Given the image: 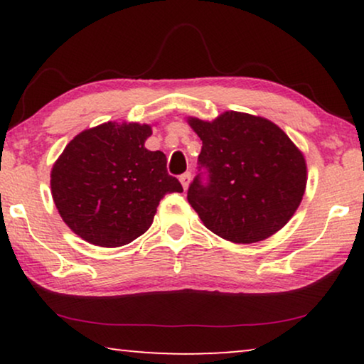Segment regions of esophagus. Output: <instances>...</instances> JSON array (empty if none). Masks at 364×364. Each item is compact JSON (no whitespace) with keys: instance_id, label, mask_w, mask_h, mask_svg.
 I'll list each match as a JSON object with an SVG mask.
<instances>
[{"instance_id":"1","label":"esophagus","mask_w":364,"mask_h":364,"mask_svg":"<svg viewBox=\"0 0 364 364\" xmlns=\"http://www.w3.org/2000/svg\"><path fill=\"white\" fill-rule=\"evenodd\" d=\"M191 178H192V173L191 172H186V173H182L181 177H178V181H181L183 188H187L188 183H191Z\"/></svg>"}]
</instances>
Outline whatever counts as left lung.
<instances>
[{"instance_id": "left-lung-1", "label": "left lung", "mask_w": 364, "mask_h": 364, "mask_svg": "<svg viewBox=\"0 0 364 364\" xmlns=\"http://www.w3.org/2000/svg\"><path fill=\"white\" fill-rule=\"evenodd\" d=\"M202 141L187 200L203 225L235 243L265 240L290 220L306 187V164L275 124L243 112L188 119Z\"/></svg>"}]
</instances>
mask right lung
<instances>
[{
  "label": "right lung",
  "mask_w": 364,
  "mask_h": 364,
  "mask_svg": "<svg viewBox=\"0 0 364 364\" xmlns=\"http://www.w3.org/2000/svg\"><path fill=\"white\" fill-rule=\"evenodd\" d=\"M151 134L146 124H101L77 134L54 164V203L86 242L127 245L151 227L166 193L183 191L166 154L144 147Z\"/></svg>",
  "instance_id": "right-lung-1"
}]
</instances>
